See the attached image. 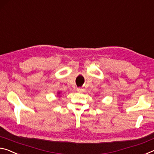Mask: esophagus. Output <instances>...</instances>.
<instances>
[{"label":"esophagus","mask_w":154,"mask_h":154,"mask_svg":"<svg viewBox=\"0 0 154 154\" xmlns=\"http://www.w3.org/2000/svg\"><path fill=\"white\" fill-rule=\"evenodd\" d=\"M83 89H82L81 88H80V87H79V88H77V91H79V92H80V91H82Z\"/></svg>","instance_id":"1"}]
</instances>
